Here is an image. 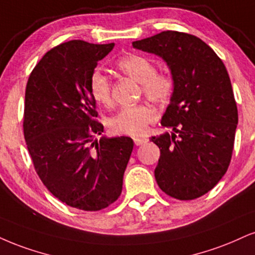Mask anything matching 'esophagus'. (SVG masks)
<instances>
[{"mask_svg": "<svg viewBox=\"0 0 255 255\" xmlns=\"http://www.w3.org/2000/svg\"><path fill=\"white\" fill-rule=\"evenodd\" d=\"M147 141H148V140H147L146 137H134V143H135L136 146L143 145V143H146Z\"/></svg>", "mask_w": 255, "mask_h": 255, "instance_id": "1", "label": "esophagus"}]
</instances>
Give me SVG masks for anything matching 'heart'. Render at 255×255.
Returning a JSON list of instances; mask_svg holds the SVG:
<instances>
[{"instance_id": "heart-1", "label": "heart", "mask_w": 255, "mask_h": 255, "mask_svg": "<svg viewBox=\"0 0 255 255\" xmlns=\"http://www.w3.org/2000/svg\"><path fill=\"white\" fill-rule=\"evenodd\" d=\"M116 67L128 77L140 83V94L155 103H165L173 96L176 79L168 71H157V64L149 57L128 54L121 58ZM89 89L96 102L112 104V85L100 70H94L89 79ZM157 118L154 109L147 103L122 107L109 119L110 130L120 135L139 136L145 133L148 125Z\"/></svg>"}]
</instances>
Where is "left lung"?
<instances>
[{
    "label": "left lung",
    "mask_w": 255,
    "mask_h": 255,
    "mask_svg": "<svg viewBox=\"0 0 255 255\" xmlns=\"http://www.w3.org/2000/svg\"><path fill=\"white\" fill-rule=\"evenodd\" d=\"M133 46L162 57L176 79L161 119L174 133L151 136L160 149L155 180L176 199L201 197L225 176L234 149L238 107L225 64L203 40L176 30Z\"/></svg>",
    "instance_id": "obj_1"
}]
</instances>
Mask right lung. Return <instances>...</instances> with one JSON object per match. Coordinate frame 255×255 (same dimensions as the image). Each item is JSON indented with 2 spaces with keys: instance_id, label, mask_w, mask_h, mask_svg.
<instances>
[{
  "instance_id": "1",
  "label": "right lung",
  "mask_w": 255,
  "mask_h": 255,
  "mask_svg": "<svg viewBox=\"0 0 255 255\" xmlns=\"http://www.w3.org/2000/svg\"><path fill=\"white\" fill-rule=\"evenodd\" d=\"M114 47L83 40L50 50L30 72L24 94L23 135L33 165L54 197L85 211L109 207L120 197L133 140L102 134L91 72Z\"/></svg>"
}]
</instances>
